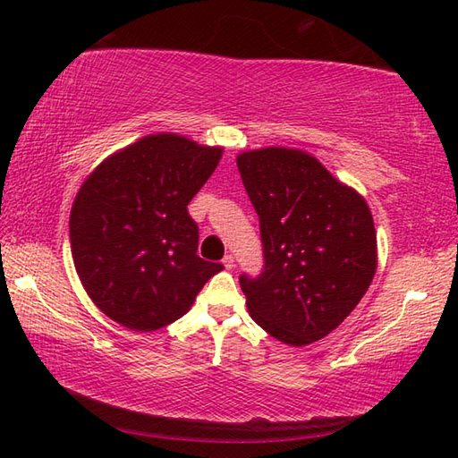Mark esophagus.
<instances>
[{
    "label": "esophagus",
    "mask_w": 458,
    "mask_h": 458,
    "mask_svg": "<svg viewBox=\"0 0 458 458\" xmlns=\"http://www.w3.org/2000/svg\"><path fill=\"white\" fill-rule=\"evenodd\" d=\"M222 264H224V267H226V269H234V256H224Z\"/></svg>",
    "instance_id": "obj_1"
}]
</instances>
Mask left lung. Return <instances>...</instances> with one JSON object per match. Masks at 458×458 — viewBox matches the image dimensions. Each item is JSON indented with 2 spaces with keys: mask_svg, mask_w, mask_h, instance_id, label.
Listing matches in <instances>:
<instances>
[{
  "mask_svg": "<svg viewBox=\"0 0 458 458\" xmlns=\"http://www.w3.org/2000/svg\"><path fill=\"white\" fill-rule=\"evenodd\" d=\"M236 163L266 259L259 277H240L250 315L279 343H317L352 313L376 276L372 212L307 151L254 149Z\"/></svg>",
  "mask_w": 458,
  "mask_h": 458,
  "instance_id": "obj_1",
  "label": "left lung"
}]
</instances>
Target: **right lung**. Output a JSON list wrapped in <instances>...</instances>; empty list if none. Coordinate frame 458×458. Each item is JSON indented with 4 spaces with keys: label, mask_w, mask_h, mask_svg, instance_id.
<instances>
[{
    "label": "right lung",
    "mask_w": 458,
    "mask_h": 458,
    "mask_svg": "<svg viewBox=\"0 0 458 458\" xmlns=\"http://www.w3.org/2000/svg\"><path fill=\"white\" fill-rule=\"evenodd\" d=\"M222 153L179 133H151L86 177L71 210V250L106 317L141 333L167 327L224 269L197 256L199 226L187 210Z\"/></svg>",
    "instance_id": "add662e5"
}]
</instances>
